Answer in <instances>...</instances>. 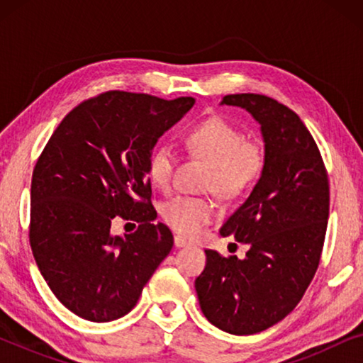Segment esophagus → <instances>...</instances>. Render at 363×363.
Masks as SVG:
<instances>
[{
    "mask_svg": "<svg viewBox=\"0 0 363 363\" xmlns=\"http://www.w3.org/2000/svg\"><path fill=\"white\" fill-rule=\"evenodd\" d=\"M190 245H191V242L188 241V240H185V238H183V236H180V235L175 236V246L177 247H185V246H190Z\"/></svg>",
    "mask_w": 363,
    "mask_h": 363,
    "instance_id": "34e87169",
    "label": "esophagus"
}]
</instances>
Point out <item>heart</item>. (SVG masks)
<instances>
[{"label": "heart", "instance_id": "b5f03b06", "mask_svg": "<svg viewBox=\"0 0 363 363\" xmlns=\"http://www.w3.org/2000/svg\"><path fill=\"white\" fill-rule=\"evenodd\" d=\"M186 150L210 160L205 186L221 196L233 198L247 190L264 168L266 153L259 142L246 138L245 132L220 116L195 123L185 133ZM177 165L172 145L162 143L148 158L147 173L152 185L168 190ZM218 216V206L211 198L182 195L162 208V218L173 231L195 236Z\"/></svg>", "mask_w": 363, "mask_h": 363}]
</instances>
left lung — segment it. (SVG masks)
Segmentation results:
<instances>
[{"instance_id":"8db88e82","label":"left lung","mask_w":363,"mask_h":363,"mask_svg":"<svg viewBox=\"0 0 363 363\" xmlns=\"http://www.w3.org/2000/svg\"><path fill=\"white\" fill-rule=\"evenodd\" d=\"M221 104L246 108L261 123L266 162L220 231L247 245L245 259L205 250L195 289L213 325L250 335L284 319L314 279L329 220V177L314 137L284 104L262 94H230Z\"/></svg>"}]
</instances>
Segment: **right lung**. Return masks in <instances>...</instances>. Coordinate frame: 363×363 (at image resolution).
I'll return each mask as SVG.
<instances>
[{
    "instance_id": "1",
    "label": "right lung",
    "mask_w": 363,
    "mask_h": 363,
    "mask_svg": "<svg viewBox=\"0 0 363 363\" xmlns=\"http://www.w3.org/2000/svg\"><path fill=\"white\" fill-rule=\"evenodd\" d=\"M193 97L107 91L74 107L39 155L31 180L29 245L54 296L82 319L108 322L135 307L173 246L153 223L148 158ZM139 223L113 237V217Z\"/></svg>"
}]
</instances>
